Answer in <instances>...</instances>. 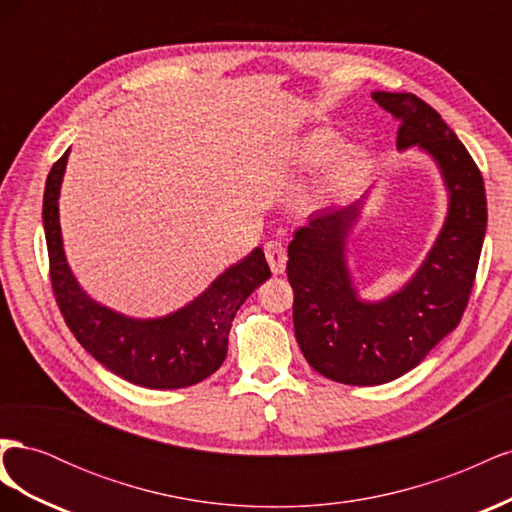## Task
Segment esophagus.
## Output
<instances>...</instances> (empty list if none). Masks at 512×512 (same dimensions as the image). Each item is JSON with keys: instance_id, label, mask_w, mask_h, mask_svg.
Listing matches in <instances>:
<instances>
[{"instance_id": "1", "label": "esophagus", "mask_w": 512, "mask_h": 512, "mask_svg": "<svg viewBox=\"0 0 512 512\" xmlns=\"http://www.w3.org/2000/svg\"><path fill=\"white\" fill-rule=\"evenodd\" d=\"M265 256H267L269 267H271V271H273L275 275L284 273V269H286V260H288V254H286V250H284V245H282V243H277V241H269V243L265 245Z\"/></svg>"}]
</instances>
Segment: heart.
I'll return each mask as SVG.
<instances>
[{
	"label": "heart",
	"mask_w": 512,
	"mask_h": 512,
	"mask_svg": "<svg viewBox=\"0 0 512 512\" xmlns=\"http://www.w3.org/2000/svg\"><path fill=\"white\" fill-rule=\"evenodd\" d=\"M337 141L339 136L333 130L309 132L297 149V162L303 166L318 164L335 148ZM367 170H369V151L363 145L350 143V145L337 147L332 156L322 163L312 183H307L299 192L297 205L303 211L327 207L333 203V200L342 198L344 194L354 190L356 185L365 179Z\"/></svg>",
	"instance_id": "1"
}]
</instances>
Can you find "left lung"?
Returning <instances> with one entry per match:
<instances>
[{
	"instance_id": "1",
	"label": "left lung",
	"mask_w": 512,
	"mask_h": 512,
	"mask_svg": "<svg viewBox=\"0 0 512 512\" xmlns=\"http://www.w3.org/2000/svg\"><path fill=\"white\" fill-rule=\"evenodd\" d=\"M399 121L397 149H416L436 164L446 218L410 280L386 297H361L348 267V239L367 194L350 207L318 211L288 245L294 335L324 378L374 386L408 374L451 333L466 309L487 230L480 170L433 108L404 91H374Z\"/></svg>"
}]
</instances>
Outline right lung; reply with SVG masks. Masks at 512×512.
<instances>
[{"instance_id": "add662e5", "label": "right lung", "mask_w": 512, "mask_h": 512, "mask_svg": "<svg viewBox=\"0 0 512 512\" xmlns=\"http://www.w3.org/2000/svg\"><path fill=\"white\" fill-rule=\"evenodd\" d=\"M70 149L46 177L42 224L51 282L61 314L81 346L108 371L145 389H185L218 371L232 320L245 299L271 277L265 252L230 265L190 303L158 318H134L91 299L72 273L59 224V192Z\"/></svg>"}]
</instances>
